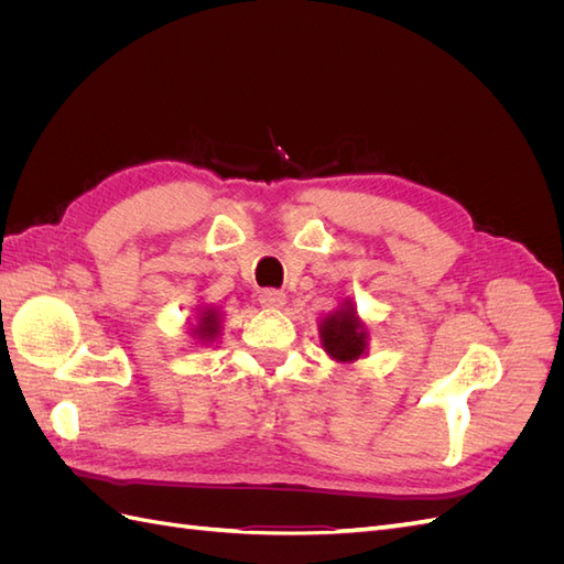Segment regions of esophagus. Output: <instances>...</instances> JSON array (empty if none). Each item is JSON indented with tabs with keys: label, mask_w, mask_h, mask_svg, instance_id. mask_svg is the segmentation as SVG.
<instances>
[{
	"label": "esophagus",
	"mask_w": 564,
	"mask_h": 564,
	"mask_svg": "<svg viewBox=\"0 0 564 564\" xmlns=\"http://www.w3.org/2000/svg\"><path fill=\"white\" fill-rule=\"evenodd\" d=\"M259 303L263 305V308H282V305L286 303V296H284V292H278V289H263V292L259 294Z\"/></svg>",
	"instance_id": "esophagus-1"
}]
</instances>
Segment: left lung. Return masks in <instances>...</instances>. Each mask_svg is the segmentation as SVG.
Returning <instances> with one entry per match:
<instances>
[{
	"instance_id": "8db88e82",
	"label": "left lung",
	"mask_w": 564,
	"mask_h": 564,
	"mask_svg": "<svg viewBox=\"0 0 564 564\" xmlns=\"http://www.w3.org/2000/svg\"><path fill=\"white\" fill-rule=\"evenodd\" d=\"M319 340L324 352L336 362H355L367 352V327L350 301L322 319Z\"/></svg>"
}]
</instances>
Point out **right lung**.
<instances>
[{
	"label": "right lung",
	"mask_w": 564,
	"mask_h": 564,
	"mask_svg": "<svg viewBox=\"0 0 564 564\" xmlns=\"http://www.w3.org/2000/svg\"><path fill=\"white\" fill-rule=\"evenodd\" d=\"M191 332L197 340L209 344V340H214L220 334V313L214 308H202L197 313V319H195Z\"/></svg>",
	"instance_id": "right-lung-1"
}]
</instances>
